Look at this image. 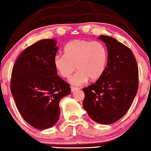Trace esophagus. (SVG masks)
<instances>
[{
	"instance_id": "esophagus-1",
	"label": "esophagus",
	"mask_w": 151,
	"mask_h": 151,
	"mask_svg": "<svg viewBox=\"0 0 151 151\" xmlns=\"http://www.w3.org/2000/svg\"><path fill=\"white\" fill-rule=\"evenodd\" d=\"M79 90V88H76V87H73V86H71V91L72 93L75 92V91H77Z\"/></svg>"
}]
</instances>
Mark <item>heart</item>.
<instances>
[{
	"label": "heart",
	"instance_id": "obj_1",
	"mask_svg": "<svg viewBox=\"0 0 151 151\" xmlns=\"http://www.w3.org/2000/svg\"><path fill=\"white\" fill-rule=\"evenodd\" d=\"M107 49L99 41L74 40L66 45L65 54H56L53 65L62 77L68 78L76 69L77 73L70 78L72 84L81 86L91 79H100L107 63Z\"/></svg>",
	"mask_w": 151,
	"mask_h": 151
}]
</instances>
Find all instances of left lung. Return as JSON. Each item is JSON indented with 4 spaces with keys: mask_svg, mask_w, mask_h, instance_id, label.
Instances as JSON below:
<instances>
[{
    "mask_svg": "<svg viewBox=\"0 0 151 151\" xmlns=\"http://www.w3.org/2000/svg\"><path fill=\"white\" fill-rule=\"evenodd\" d=\"M98 38L106 44L107 63L100 79L83 88V106L93 121L109 125L130 107L138 91L139 70L130 49L109 36Z\"/></svg>",
    "mask_w": 151,
    "mask_h": 151,
    "instance_id": "1",
    "label": "left lung"
}]
</instances>
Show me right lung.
<instances>
[{
  "label": "right lung",
  "mask_w": 151,
  "mask_h": 151,
  "mask_svg": "<svg viewBox=\"0 0 151 151\" xmlns=\"http://www.w3.org/2000/svg\"><path fill=\"white\" fill-rule=\"evenodd\" d=\"M58 49L56 40H42L25 49L13 66L10 88L15 104L25 121L39 129L57 123L60 100L71 92L53 65Z\"/></svg>",
  "instance_id": "obj_1"
}]
</instances>
